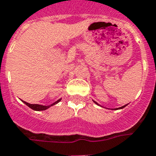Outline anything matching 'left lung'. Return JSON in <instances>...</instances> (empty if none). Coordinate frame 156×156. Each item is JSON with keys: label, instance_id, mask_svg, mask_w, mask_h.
<instances>
[{"label": "left lung", "instance_id": "left-lung-1", "mask_svg": "<svg viewBox=\"0 0 156 156\" xmlns=\"http://www.w3.org/2000/svg\"><path fill=\"white\" fill-rule=\"evenodd\" d=\"M94 102L95 103H96V104H97V105H99V104H98V103H97V102H95V101H94ZM126 106H127V105H124V106H123V107H119V108H115V110H117V109H122V108H124V107H126Z\"/></svg>", "mask_w": 156, "mask_h": 156}]
</instances>
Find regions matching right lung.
<instances>
[{
  "label": "right lung",
  "instance_id": "obj_1",
  "mask_svg": "<svg viewBox=\"0 0 156 156\" xmlns=\"http://www.w3.org/2000/svg\"><path fill=\"white\" fill-rule=\"evenodd\" d=\"M61 101V99H58V101H56L55 102H54L53 104L51 105H49V106H43V105H39V104H30V103H28V102H24V101H23V102H24L25 104L27 106V107H29L31 109L34 110V111H44V110L48 109V108H49L50 107H52V106H54V105L57 104L58 102H59Z\"/></svg>",
  "mask_w": 156,
  "mask_h": 156
}]
</instances>
